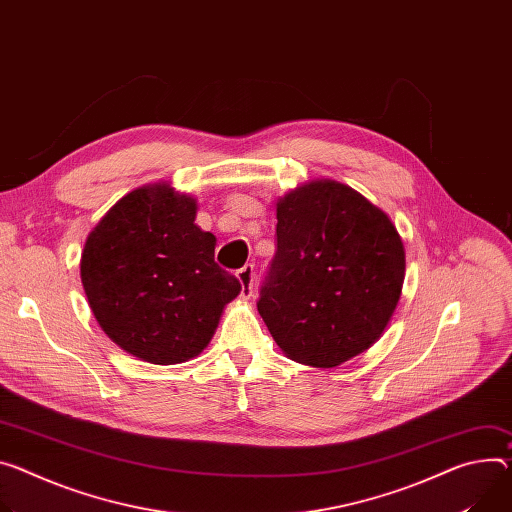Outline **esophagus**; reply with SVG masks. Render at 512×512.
I'll list each match as a JSON object with an SVG mask.
<instances>
[{"label": "esophagus", "mask_w": 512, "mask_h": 512, "mask_svg": "<svg viewBox=\"0 0 512 512\" xmlns=\"http://www.w3.org/2000/svg\"><path fill=\"white\" fill-rule=\"evenodd\" d=\"M237 277H239V282H241V286H243L241 296H243V298H251L253 292H255V267H253L251 263H247L245 267H241V269L237 271Z\"/></svg>", "instance_id": "34e87169"}]
</instances>
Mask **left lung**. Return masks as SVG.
<instances>
[{
    "label": "left lung",
    "instance_id": "obj_1",
    "mask_svg": "<svg viewBox=\"0 0 512 512\" xmlns=\"http://www.w3.org/2000/svg\"><path fill=\"white\" fill-rule=\"evenodd\" d=\"M277 251L257 310L294 361L335 367L384 333L404 282V245L386 212L349 185L310 181L277 202Z\"/></svg>",
    "mask_w": 512,
    "mask_h": 512
}]
</instances>
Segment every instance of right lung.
Instances as JSON below:
<instances>
[{"instance_id":"right-lung-1","label":"right lung","mask_w":512,"mask_h":512,"mask_svg":"<svg viewBox=\"0 0 512 512\" xmlns=\"http://www.w3.org/2000/svg\"><path fill=\"white\" fill-rule=\"evenodd\" d=\"M196 210L169 183L145 185L108 210L81 253V284L100 327L149 363L202 353L241 292L214 261L216 237L194 224Z\"/></svg>"}]
</instances>
